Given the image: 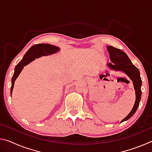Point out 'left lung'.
<instances>
[{
  "mask_svg": "<svg viewBox=\"0 0 152 152\" xmlns=\"http://www.w3.org/2000/svg\"><path fill=\"white\" fill-rule=\"evenodd\" d=\"M107 50L109 53L110 61L113 63H114V64L111 63L108 64V66L113 70L123 71V72L127 74L133 81L135 91L136 99L134 106H133L132 110H131L129 114L121 121V123H122L130 119L134 115L139 107V104H140L141 96V79L140 77V73L139 69L133 65L124 51H121L119 49L113 47V46H108Z\"/></svg>",
  "mask_w": 152,
  "mask_h": 152,
  "instance_id": "1",
  "label": "left lung"
}]
</instances>
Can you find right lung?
Masks as SVG:
<instances>
[{
	"label": "right lung",
	"mask_w": 152,
	"mask_h": 152,
	"mask_svg": "<svg viewBox=\"0 0 152 152\" xmlns=\"http://www.w3.org/2000/svg\"><path fill=\"white\" fill-rule=\"evenodd\" d=\"M59 50H60V48L58 47L48 44V43H39V44H36L31 46L25 53L22 60L15 67V72L11 80L12 85L11 88V94H12L15 80L19 76L24 66H27L31 61L34 60L35 58H38L43 56L53 54V53L57 52Z\"/></svg>",
	"instance_id": "1"
}]
</instances>
